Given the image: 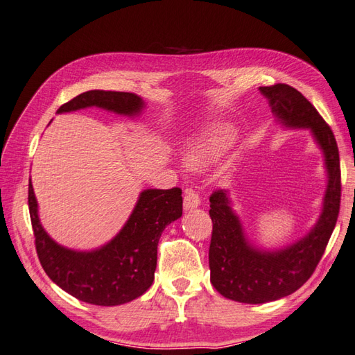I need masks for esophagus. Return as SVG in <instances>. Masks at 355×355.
Masks as SVG:
<instances>
[{
  "instance_id": "1",
  "label": "esophagus",
  "mask_w": 355,
  "mask_h": 355,
  "mask_svg": "<svg viewBox=\"0 0 355 355\" xmlns=\"http://www.w3.org/2000/svg\"><path fill=\"white\" fill-rule=\"evenodd\" d=\"M199 205H200L199 194L193 190H187L185 196H184V208L188 211V209L198 208Z\"/></svg>"
}]
</instances>
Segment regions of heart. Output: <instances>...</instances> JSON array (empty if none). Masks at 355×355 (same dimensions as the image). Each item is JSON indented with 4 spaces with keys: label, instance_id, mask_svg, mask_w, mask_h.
I'll list each match as a JSON object with an SVG mask.
<instances>
[{
    "label": "heart",
    "instance_id": "1",
    "mask_svg": "<svg viewBox=\"0 0 355 355\" xmlns=\"http://www.w3.org/2000/svg\"><path fill=\"white\" fill-rule=\"evenodd\" d=\"M231 135L225 130H218L211 133V135L205 137L202 141L194 146V148L190 153V157L193 164L200 165L203 162H208L214 159L220 153H222L226 146L230 144Z\"/></svg>",
    "mask_w": 355,
    "mask_h": 355
}]
</instances>
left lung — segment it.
<instances>
[{
  "mask_svg": "<svg viewBox=\"0 0 355 355\" xmlns=\"http://www.w3.org/2000/svg\"><path fill=\"white\" fill-rule=\"evenodd\" d=\"M273 114L288 128H309L325 155L328 187L324 211L309 235L291 246L266 252L252 248L223 190L212 191L209 217L211 282L220 295L244 304H264L291 295L310 279L324 255L340 209V157L331 128L309 100L286 83L259 88Z\"/></svg>",
  "mask_w": 355,
  "mask_h": 355,
  "instance_id": "left-lung-1",
  "label": "left lung"
}]
</instances>
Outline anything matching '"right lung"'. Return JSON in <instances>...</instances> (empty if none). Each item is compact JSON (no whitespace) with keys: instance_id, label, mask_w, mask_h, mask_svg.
<instances>
[{"instance_id":"obj_1","label":"right lung","mask_w":355,"mask_h":355,"mask_svg":"<svg viewBox=\"0 0 355 355\" xmlns=\"http://www.w3.org/2000/svg\"><path fill=\"white\" fill-rule=\"evenodd\" d=\"M143 100L132 92L88 91L62 105L58 112L98 106L123 115H137ZM28 209L35 246L49 278L78 301L92 305H121L139 297L155 279L157 243L165 226L182 216V190H146L128 223L106 246L76 252L54 243L37 218L33 187L28 182Z\"/></svg>"}]
</instances>
